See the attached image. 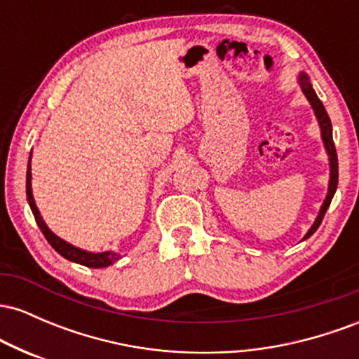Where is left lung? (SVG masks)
<instances>
[{
	"mask_svg": "<svg viewBox=\"0 0 359 359\" xmlns=\"http://www.w3.org/2000/svg\"><path fill=\"white\" fill-rule=\"evenodd\" d=\"M297 82L300 86V89H302V93L306 94L309 104H311V108L314 109V114H316V119L317 123H319V128H320V138H323V143H324V148H325V154L329 156V184H327V194H325V199L323 205H320L319 209V214H317L314 224L309 228V231L306 233V236L302 238L304 240H307V238H311L312 234L317 231V228L320 226V222H323V217L325 211H327L329 204H331L332 197H334L336 194V189H337V155H336V147H334V142H332V125H331V119L327 116V111H325L324 104L320 102L319 97H317L314 88H312L311 84V79H309V76L306 72H300L299 77H297Z\"/></svg>",
	"mask_w": 359,
	"mask_h": 359,
	"instance_id": "8db88e82",
	"label": "left lung"
}]
</instances>
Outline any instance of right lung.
<instances>
[{
    "label": "right lung",
    "instance_id": "obj_1",
    "mask_svg": "<svg viewBox=\"0 0 359 359\" xmlns=\"http://www.w3.org/2000/svg\"><path fill=\"white\" fill-rule=\"evenodd\" d=\"M30 162H32V154H30V158H28V167H27V199H28V204H30L32 212H34V216H35L36 224H39V228L42 229L43 236L47 238L48 243H50L52 248L55 250L59 255H62L65 259H69V262L79 263V265L88 266V269H104V266H109V265H113L114 262H118L121 257H119L118 253H114V251H101V253H94V251L77 248V246L71 245V243L62 240V238L57 236V234L53 233L50 228H48L47 222L43 221L42 214H40V211H39V208H36L35 199H34V191H32V165H30Z\"/></svg>",
    "mask_w": 359,
    "mask_h": 359
}]
</instances>
